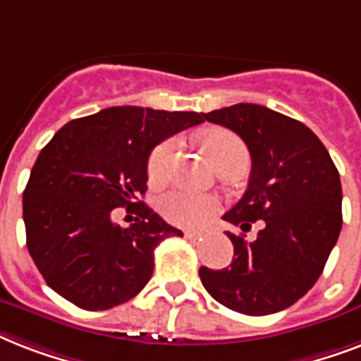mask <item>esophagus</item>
I'll list each match as a JSON object with an SVG mask.
<instances>
[{
    "label": "esophagus",
    "mask_w": 361,
    "mask_h": 361,
    "mask_svg": "<svg viewBox=\"0 0 361 361\" xmlns=\"http://www.w3.org/2000/svg\"><path fill=\"white\" fill-rule=\"evenodd\" d=\"M183 234H185V238H189V240H198V238H202V232L197 231H185Z\"/></svg>",
    "instance_id": "esophagus-1"
}]
</instances>
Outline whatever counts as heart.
<instances>
[{"mask_svg":"<svg viewBox=\"0 0 361 361\" xmlns=\"http://www.w3.org/2000/svg\"><path fill=\"white\" fill-rule=\"evenodd\" d=\"M204 152L214 161V164H221L226 159L232 157H247V149L243 142L234 133L225 129H209L200 135ZM176 142L164 140L161 142L147 159V178L152 183H161L169 172L170 159L174 155ZM221 204L217 198L209 195H195L187 191H172L164 195L159 209L164 219L178 226H195L206 225L217 212Z\"/></svg>","mask_w":361,"mask_h":361,"instance_id":"heart-1","label":"heart"}]
</instances>
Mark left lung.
I'll return each mask as SVG.
<instances>
[{"instance_id":"8db88e82","label":"left lung","mask_w":361,"mask_h":361,"mask_svg":"<svg viewBox=\"0 0 361 361\" xmlns=\"http://www.w3.org/2000/svg\"><path fill=\"white\" fill-rule=\"evenodd\" d=\"M234 130L251 153V178L223 219L249 232L234 245L231 268L198 269L209 296L238 313L262 317L290 307L322 274L343 225L341 180L319 136L302 121L260 104L240 103L204 114Z\"/></svg>"}]
</instances>
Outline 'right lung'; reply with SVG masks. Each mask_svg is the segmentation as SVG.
<instances>
[{
    "label": "right lung",
    "instance_id": "add662e5",
    "mask_svg": "<svg viewBox=\"0 0 361 361\" xmlns=\"http://www.w3.org/2000/svg\"><path fill=\"white\" fill-rule=\"evenodd\" d=\"M204 121L198 112L112 106L69 121L42 147L25 185V241L59 296L87 311L129 302L153 274V251L183 232L138 200L159 142ZM135 215L129 229L111 209Z\"/></svg>",
    "mask_w": 361,
    "mask_h": 361
}]
</instances>
